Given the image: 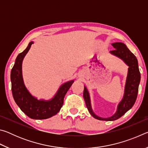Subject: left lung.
<instances>
[{
  "instance_id": "left-lung-1",
  "label": "left lung",
  "mask_w": 148,
  "mask_h": 148,
  "mask_svg": "<svg viewBox=\"0 0 148 148\" xmlns=\"http://www.w3.org/2000/svg\"><path fill=\"white\" fill-rule=\"evenodd\" d=\"M112 45L116 49L110 51V53L121 59L129 66L123 97L117 105L116 113L109 117H101L97 116L92 109L90 95L86 86H84V98L89 112L95 119L102 121H114L119 119L133 106L137 98L140 82V73L136 57L122 42H115Z\"/></svg>"
}]
</instances>
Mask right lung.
<instances>
[{"instance_id": "obj_1", "label": "right lung", "mask_w": 148, "mask_h": 148, "mask_svg": "<svg viewBox=\"0 0 148 148\" xmlns=\"http://www.w3.org/2000/svg\"><path fill=\"white\" fill-rule=\"evenodd\" d=\"M32 44L34 42H30L27 48L19 53L16 59L10 75L12 91L16 103L27 116L33 119H44L55 116L60 111L63 104L65 95L74 80L62 84L54 96L49 100L38 99L32 95L24 83L22 63Z\"/></svg>"}]
</instances>
